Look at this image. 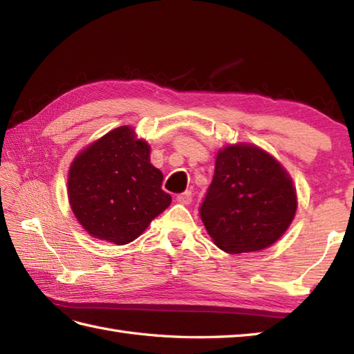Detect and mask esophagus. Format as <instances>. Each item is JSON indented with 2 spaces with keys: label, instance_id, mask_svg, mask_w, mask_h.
Instances as JSON below:
<instances>
[{
  "label": "esophagus",
  "instance_id": "34e87169",
  "mask_svg": "<svg viewBox=\"0 0 354 354\" xmlns=\"http://www.w3.org/2000/svg\"><path fill=\"white\" fill-rule=\"evenodd\" d=\"M192 199H193V196H192V192L190 190H187L184 193H179L178 196H176V201L179 202V204H185V205L190 204Z\"/></svg>",
  "mask_w": 354,
  "mask_h": 354
}]
</instances>
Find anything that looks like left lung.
Instances as JSON below:
<instances>
[{"label":"left lung","instance_id":"left-lung-1","mask_svg":"<svg viewBox=\"0 0 354 354\" xmlns=\"http://www.w3.org/2000/svg\"><path fill=\"white\" fill-rule=\"evenodd\" d=\"M295 212L297 193L290 178L265 150L237 145L217 153L199 214L222 251L265 250L284 234Z\"/></svg>","mask_w":354,"mask_h":354}]
</instances>
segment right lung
<instances>
[{"mask_svg": "<svg viewBox=\"0 0 354 354\" xmlns=\"http://www.w3.org/2000/svg\"><path fill=\"white\" fill-rule=\"evenodd\" d=\"M162 173L150 164V147L129 126L108 132L73 161L68 198L89 234L115 245L137 239L170 205Z\"/></svg>", "mask_w": 354, "mask_h": 354, "instance_id": "add662e5", "label": "right lung"}]
</instances>
